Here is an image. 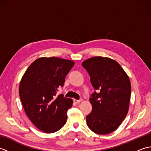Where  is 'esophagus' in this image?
Here are the masks:
<instances>
[{
  "label": "esophagus",
  "instance_id": "esophagus-1",
  "mask_svg": "<svg viewBox=\"0 0 151 151\" xmlns=\"http://www.w3.org/2000/svg\"><path fill=\"white\" fill-rule=\"evenodd\" d=\"M74 102H75V103L78 104V103H80V102H81L82 101V99H80V100H76V99H74Z\"/></svg>",
  "mask_w": 151,
  "mask_h": 151
}]
</instances>
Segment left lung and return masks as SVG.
<instances>
[{"label": "left lung", "instance_id": "obj_1", "mask_svg": "<svg viewBox=\"0 0 151 151\" xmlns=\"http://www.w3.org/2000/svg\"><path fill=\"white\" fill-rule=\"evenodd\" d=\"M82 65L90 76L94 92L89 99L92 111L86 116L88 127L101 135L113 132L129 111L131 84L129 76L116 61L95 56Z\"/></svg>", "mask_w": 151, "mask_h": 151}]
</instances>
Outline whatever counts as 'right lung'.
<instances>
[{
    "mask_svg": "<svg viewBox=\"0 0 151 151\" xmlns=\"http://www.w3.org/2000/svg\"><path fill=\"white\" fill-rule=\"evenodd\" d=\"M74 65L72 60L58 57L40 58L28 67L21 80L19 93L24 110L43 132H57L66 123L73 100L56 93Z\"/></svg>",
    "mask_w": 151,
    "mask_h": 151,
    "instance_id": "add662e5",
    "label": "right lung"
}]
</instances>
